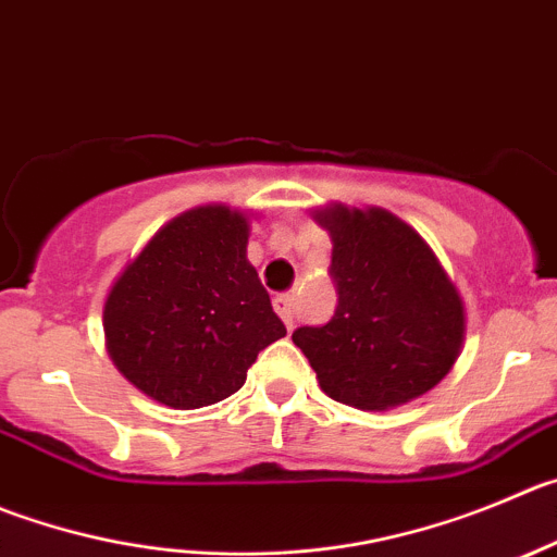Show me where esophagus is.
<instances>
[{"instance_id":"34e87169","label":"esophagus","mask_w":557,"mask_h":557,"mask_svg":"<svg viewBox=\"0 0 557 557\" xmlns=\"http://www.w3.org/2000/svg\"><path fill=\"white\" fill-rule=\"evenodd\" d=\"M274 310H277V315L285 321V326L290 330V326H294V313H296L294 296H290V294L274 296Z\"/></svg>"}]
</instances>
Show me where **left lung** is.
I'll return each instance as SVG.
<instances>
[{
    "mask_svg": "<svg viewBox=\"0 0 557 557\" xmlns=\"http://www.w3.org/2000/svg\"><path fill=\"white\" fill-rule=\"evenodd\" d=\"M330 231L335 315L299 326L294 343L321 389L349 407L382 412L429 393L465 343V305L429 244L384 208L315 211Z\"/></svg>",
    "mask_w": 557,
    "mask_h": 557,
    "instance_id": "8db88e82",
    "label": "left lung"
}]
</instances>
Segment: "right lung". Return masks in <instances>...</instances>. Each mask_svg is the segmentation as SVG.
I'll use <instances>...</instances> for the list:
<instances>
[{
  "instance_id": "add662e5",
  "label": "right lung",
  "mask_w": 557,
  "mask_h": 557,
  "mask_svg": "<svg viewBox=\"0 0 557 557\" xmlns=\"http://www.w3.org/2000/svg\"><path fill=\"white\" fill-rule=\"evenodd\" d=\"M242 211L200 206L161 227L103 302L107 351L153 401L200 409L233 396L258 351L285 335L247 261Z\"/></svg>"
}]
</instances>
